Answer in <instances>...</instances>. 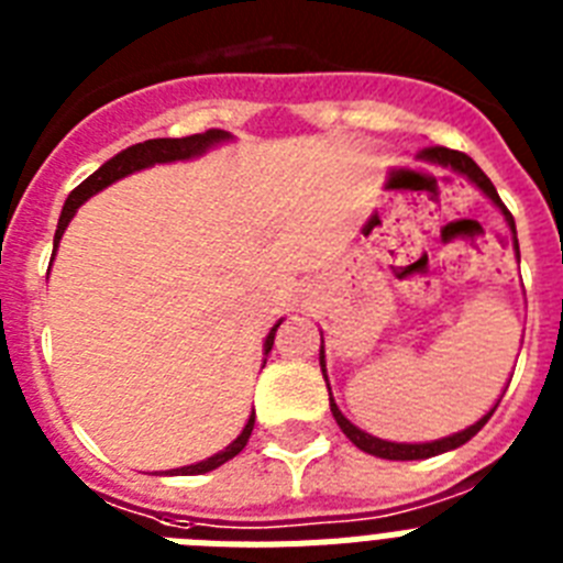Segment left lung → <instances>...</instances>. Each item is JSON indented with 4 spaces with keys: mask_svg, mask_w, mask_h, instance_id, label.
<instances>
[{
    "mask_svg": "<svg viewBox=\"0 0 563 563\" xmlns=\"http://www.w3.org/2000/svg\"><path fill=\"white\" fill-rule=\"evenodd\" d=\"M420 159L429 165H441V168H452L455 174H461V177H466L472 183V186H478L481 191H484V197H489L493 200L495 209L504 214V220H507L509 231H512V249H515V257L521 260V254H518V231H515V220L512 214L507 211V206L500 202L498 191H495L493 179L486 177L484 172L478 168V163L472 157H466V154H461V151H452V148H441V145H434V148H423L420 151ZM320 340H323V334H320ZM320 369H323V377H325V354H323V343H320ZM325 386H329V377H325ZM500 404V400H498ZM498 404L489 409V412L484 415L481 420H475L472 427L461 429V432L455 434H446V438H438V441H427V443H398V441H384V438H375V434L363 432V429H357L352 423V420L346 418V415L340 412L338 404H334L332 398V389H329V406H332V415L334 420H338V427L343 429V434H346L349 441L357 446V450L369 452V455L375 457H386V461H420V457H432V455H441V452H450V450H457V446H464L470 438H475V434L484 429V423L489 418H493V412L498 409Z\"/></svg>",
    "mask_w": 563,
    "mask_h": 563,
    "instance_id": "8db88e82",
    "label": "left lung"
}]
</instances>
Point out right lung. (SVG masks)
<instances>
[{"mask_svg": "<svg viewBox=\"0 0 563 563\" xmlns=\"http://www.w3.org/2000/svg\"><path fill=\"white\" fill-rule=\"evenodd\" d=\"M229 140H231L229 131L211 129V131H206V134H191V136H183V140H145V143H136V145H131V148L120 151L117 157H111L108 163L99 165L91 177L82 179V183H79V186L68 194V200H65V206H63V214H59V225H56V234H54V254H56V245H59V240H63L65 229H68V223L74 220L77 209L82 206L85 200H88V197L99 194L102 188H108L111 183H117V179L129 177V174H134V172H143V168H151V165L179 163V159L202 157L206 151L214 148V145H220V143H229ZM51 263H54V257H51ZM280 323H283V318L277 320V323L272 325V332L266 334V343H263V354H266V357H268V352H272L274 332L280 329ZM252 429H254V412L249 415V420H245L243 432H240L238 438H234V441L225 446V450H220L217 455L206 457V461H200V464L172 470L168 475H206V472L217 470V466H223L225 461H231V457L240 455V452L245 450V443H249V438H252Z\"/></svg>", "mask_w": 563, "mask_h": 563, "instance_id": "1", "label": "right lung"}]
</instances>
